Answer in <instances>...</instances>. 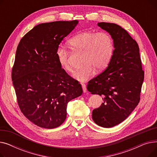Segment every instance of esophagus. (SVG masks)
I'll return each instance as SVG.
<instances>
[{
    "instance_id": "obj_1",
    "label": "esophagus",
    "mask_w": 157,
    "mask_h": 157,
    "mask_svg": "<svg viewBox=\"0 0 157 157\" xmlns=\"http://www.w3.org/2000/svg\"><path fill=\"white\" fill-rule=\"evenodd\" d=\"M81 85H82V88H83V92H84V93H86V91H87L86 85H85V84H82Z\"/></svg>"
}]
</instances>
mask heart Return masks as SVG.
I'll return each mask as SVG.
<instances>
[{
  "label": "heart",
  "mask_w": 157,
  "mask_h": 157,
  "mask_svg": "<svg viewBox=\"0 0 157 157\" xmlns=\"http://www.w3.org/2000/svg\"><path fill=\"white\" fill-rule=\"evenodd\" d=\"M69 46L78 52L84 53V67L74 74V78L84 82L91 78L95 73L104 70L111 62L114 52V40L107 32L83 31L70 39ZM56 55L61 67L67 72H73L69 62L68 52L63 48L57 49Z\"/></svg>",
  "instance_id": "1"
}]
</instances>
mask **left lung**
Wrapping results in <instances>:
<instances>
[{
    "instance_id": "left-lung-1",
    "label": "left lung",
    "mask_w": 157,
    "mask_h": 157,
    "mask_svg": "<svg viewBox=\"0 0 157 157\" xmlns=\"http://www.w3.org/2000/svg\"><path fill=\"white\" fill-rule=\"evenodd\" d=\"M97 25L111 34L115 49L108 67L88 81L87 90L103 97L102 105L93 110V120L110 128L124 121L139 104L144 71L138 44L127 30L115 23Z\"/></svg>"
}]
</instances>
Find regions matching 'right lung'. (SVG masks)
Masks as SVG:
<instances>
[{
	"label": "right lung",
	"instance_id": "obj_1",
	"mask_svg": "<svg viewBox=\"0 0 157 157\" xmlns=\"http://www.w3.org/2000/svg\"><path fill=\"white\" fill-rule=\"evenodd\" d=\"M77 20L56 21L35 26L20 40L11 78L21 113L44 128L61 125L68 102L83 94L79 82L58 61L59 44L77 25Z\"/></svg>",
	"mask_w": 157,
	"mask_h": 157
}]
</instances>
